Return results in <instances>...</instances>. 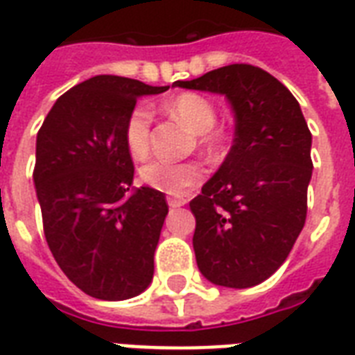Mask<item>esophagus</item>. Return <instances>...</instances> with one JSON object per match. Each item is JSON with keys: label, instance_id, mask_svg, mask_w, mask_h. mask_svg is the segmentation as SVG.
I'll return each instance as SVG.
<instances>
[{"label": "esophagus", "instance_id": "1", "mask_svg": "<svg viewBox=\"0 0 355 355\" xmlns=\"http://www.w3.org/2000/svg\"><path fill=\"white\" fill-rule=\"evenodd\" d=\"M167 205L171 208L184 207V205H186V199H180V197H167Z\"/></svg>", "mask_w": 355, "mask_h": 355}]
</instances>
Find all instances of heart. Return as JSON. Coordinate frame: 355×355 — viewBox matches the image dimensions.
<instances>
[{
	"mask_svg": "<svg viewBox=\"0 0 355 355\" xmlns=\"http://www.w3.org/2000/svg\"><path fill=\"white\" fill-rule=\"evenodd\" d=\"M173 117L182 121L191 132L201 137L205 147L212 148L220 143V135L212 130L216 123V107L210 100L197 93L178 94L167 104ZM150 126L153 110L147 104H137L128 113L124 123V141L130 154L141 159L150 147ZM207 171L201 162H171V159H153L139 169V178L150 188L164 191L167 196H184L205 178Z\"/></svg>",
	"mask_w": 355,
	"mask_h": 355,
	"instance_id": "1",
	"label": "heart"
}]
</instances>
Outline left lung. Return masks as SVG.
I'll list each match as a JSON object with an SVG mask.
<instances>
[{"mask_svg":"<svg viewBox=\"0 0 355 355\" xmlns=\"http://www.w3.org/2000/svg\"><path fill=\"white\" fill-rule=\"evenodd\" d=\"M175 85L225 94L236 123L225 162L189 201L197 266L214 285H259L285 262L305 225L313 162L304 113L279 80L253 64Z\"/></svg>","mask_w":355,"mask_h":355,"instance_id":"left-lung-1","label":"left lung"}]
</instances>
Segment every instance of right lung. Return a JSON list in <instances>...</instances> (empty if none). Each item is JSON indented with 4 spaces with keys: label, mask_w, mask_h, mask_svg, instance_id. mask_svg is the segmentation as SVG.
<instances>
[{
    "label": "right lung",
    "mask_w": 355,
    "mask_h": 355,
    "mask_svg": "<svg viewBox=\"0 0 355 355\" xmlns=\"http://www.w3.org/2000/svg\"><path fill=\"white\" fill-rule=\"evenodd\" d=\"M153 87L94 76L61 94L37 134L33 180L51 255L80 291L119 302L153 281L154 251L167 216L166 196L135 189L124 123Z\"/></svg>",
    "instance_id": "add662e5"
}]
</instances>
